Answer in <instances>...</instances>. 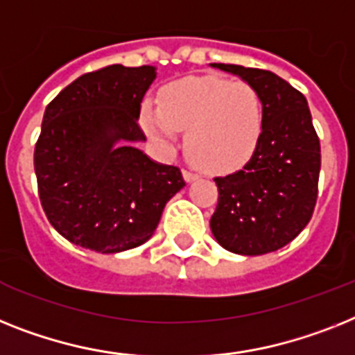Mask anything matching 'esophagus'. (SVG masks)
I'll return each mask as SVG.
<instances>
[{
    "mask_svg": "<svg viewBox=\"0 0 355 355\" xmlns=\"http://www.w3.org/2000/svg\"><path fill=\"white\" fill-rule=\"evenodd\" d=\"M183 178H184V181H187V183H192V181L198 180L199 175L196 174V172H192V171H183Z\"/></svg>",
    "mask_w": 355,
    "mask_h": 355,
    "instance_id": "34e87169",
    "label": "esophagus"
}]
</instances>
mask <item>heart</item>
I'll return each instance as SVG.
<instances>
[{
  "mask_svg": "<svg viewBox=\"0 0 355 355\" xmlns=\"http://www.w3.org/2000/svg\"><path fill=\"white\" fill-rule=\"evenodd\" d=\"M143 125L152 139L165 146L187 130L184 150L207 171L225 172L248 159L261 134L259 96L245 81L190 78L163 92L161 107L146 101Z\"/></svg>",
  "mask_w": 355,
  "mask_h": 355,
  "instance_id": "1",
  "label": "heart"
}]
</instances>
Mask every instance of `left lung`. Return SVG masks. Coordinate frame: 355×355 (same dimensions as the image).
Segmentation results:
<instances>
[{"instance_id": "left-lung-1", "label": "left lung", "mask_w": 355, "mask_h": 355, "mask_svg": "<svg viewBox=\"0 0 355 355\" xmlns=\"http://www.w3.org/2000/svg\"><path fill=\"white\" fill-rule=\"evenodd\" d=\"M247 81L263 107L250 159L216 178L219 198L210 228L228 252L261 256L288 245L309 225L318 199L321 145L306 98L270 70L210 63Z\"/></svg>"}]
</instances>
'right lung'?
Listing matches in <instances>:
<instances>
[{
  "label": "right lung",
  "instance_id": "1",
  "mask_svg": "<svg viewBox=\"0 0 355 355\" xmlns=\"http://www.w3.org/2000/svg\"><path fill=\"white\" fill-rule=\"evenodd\" d=\"M156 67L110 65L79 76L52 99L34 150L41 207L78 247L101 254L148 241L168 199L184 187L134 143L143 96Z\"/></svg>",
  "mask_w": 355,
  "mask_h": 355
}]
</instances>
